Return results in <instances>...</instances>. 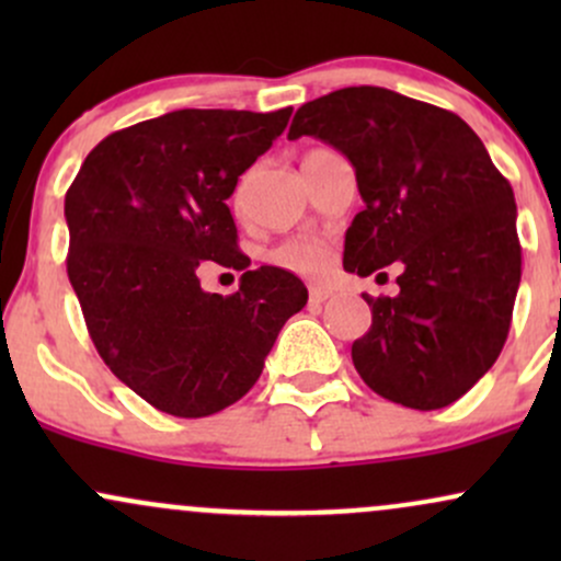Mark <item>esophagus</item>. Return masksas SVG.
Here are the masks:
<instances>
[{"label": "esophagus", "instance_id": "esophagus-1", "mask_svg": "<svg viewBox=\"0 0 561 561\" xmlns=\"http://www.w3.org/2000/svg\"><path fill=\"white\" fill-rule=\"evenodd\" d=\"M308 298H311V302H324L327 298H332V287L313 285L311 289H308Z\"/></svg>", "mask_w": 561, "mask_h": 561}]
</instances>
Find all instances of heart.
Masks as SVG:
<instances>
[{
    "label": "heart",
    "mask_w": 561,
    "mask_h": 561,
    "mask_svg": "<svg viewBox=\"0 0 561 561\" xmlns=\"http://www.w3.org/2000/svg\"><path fill=\"white\" fill-rule=\"evenodd\" d=\"M274 261L298 274H319L330 261V253L319 240H293L274 250Z\"/></svg>",
    "instance_id": "b5f03b06"
}]
</instances>
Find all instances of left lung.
I'll list each match as a JSON object with an SVG mask.
<instances>
[{
  "label": "left lung",
  "instance_id": "left-lung-1",
  "mask_svg": "<svg viewBox=\"0 0 561 561\" xmlns=\"http://www.w3.org/2000/svg\"><path fill=\"white\" fill-rule=\"evenodd\" d=\"M306 134L356 169L364 210L345 231V272L403 266L396 298L364 295L371 327L351 347L353 366L409 409L459 401L512 327L523 276L512 184L459 115L382 87L306 102L287 139Z\"/></svg>",
  "mask_w": 561,
  "mask_h": 561
}]
</instances>
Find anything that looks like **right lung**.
<instances>
[{
	"mask_svg": "<svg viewBox=\"0 0 561 561\" xmlns=\"http://www.w3.org/2000/svg\"><path fill=\"white\" fill-rule=\"evenodd\" d=\"M289 115L165 113L102 139L70 184L66 263L89 337L158 411L199 420L240 401L285 321L306 306L295 274L248 272L227 205ZM205 260L244 271L241 289L205 294L196 276Z\"/></svg>",
	"mask_w": 561,
	"mask_h": 561,
	"instance_id": "right-lung-1",
	"label": "right lung"
}]
</instances>
